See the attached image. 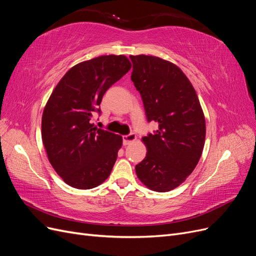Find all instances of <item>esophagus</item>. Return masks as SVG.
<instances>
[{
	"instance_id": "1",
	"label": "esophagus",
	"mask_w": 256,
	"mask_h": 256,
	"mask_svg": "<svg viewBox=\"0 0 256 256\" xmlns=\"http://www.w3.org/2000/svg\"><path fill=\"white\" fill-rule=\"evenodd\" d=\"M136 138V136L134 134H129L127 136H122V144L124 145H129L132 143Z\"/></svg>"
}]
</instances>
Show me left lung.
I'll return each instance as SVG.
<instances>
[{
	"label": "left lung",
	"instance_id": "left-lung-1",
	"mask_svg": "<svg viewBox=\"0 0 256 256\" xmlns=\"http://www.w3.org/2000/svg\"><path fill=\"white\" fill-rule=\"evenodd\" d=\"M132 80L146 118L158 130L143 138L146 157L136 166L147 188L166 192L184 182L202 154L206 126L196 92L173 63L156 56H131Z\"/></svg>",
	"mask_w": 256,
	"mask_h": 256
}]
</instances>
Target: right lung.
I'll return each instance as SVG.
<instances>
[{"label":"right lung","mask_w":256,"mask_h":256,"mask_svg":"<svg viewBox=\"0 0 256 256\" xmlns=\"http://www.w3.org/2000/svg\"><path fill=\"white\" fill-rule=\"evenodd\" d=\"M131 68L124 56H102L74 66L44 106L42 143L50 164L76 189H92L109 177L122 147L120 136L94 127L104 92Z\"/></svg>","instance_id":"1"}]
</instances>
